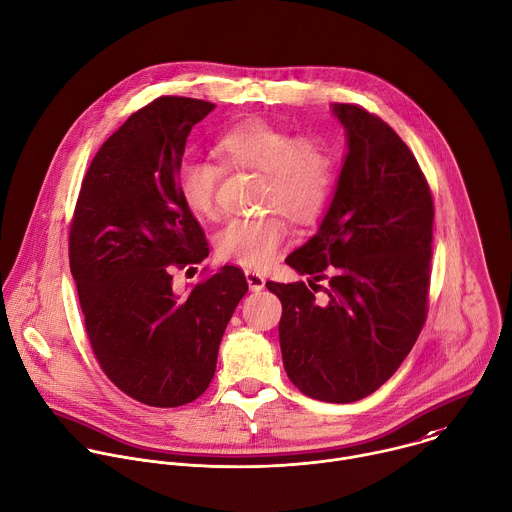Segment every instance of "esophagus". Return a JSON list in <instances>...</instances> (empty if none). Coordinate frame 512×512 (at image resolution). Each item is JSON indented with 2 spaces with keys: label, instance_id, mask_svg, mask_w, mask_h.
<instances>
[{
  "label": "esophagus",
  "instance_id": "esophagus-1",
  "mask_svg": "<svg viewBox=\"0 0 512 512\" xmlns=\"http://www.w3.org/2000/svg\"><path fill=\"white\" fill-rule=\"evenodd\" d=\"M246 280H248V286L252 292H260L266 284V278L256 270H246Z\"/></svg>",
  "mask_w": 512,
  "mask_h": 512
}]
</instances>
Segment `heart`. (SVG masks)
I'll return each instance as SVG.
<instances>
[{
  "mask_svg": "<svg viewBox=\"0 0 512 512\" xmlns=\"http://www.w3.org/2000/svg\"><path fill=\"white\" fill-rule=\"evenodd\" d=\"M214 150L228 170L262 174L260 210L306 224L324 208L332 188L334 160L320 138L296 136L264 120H248L222 134ZM222 174L220 164L184 158L174 178L182 204L200 218L214 216ZM284 238L286 226L276 214L234 218L220 230L216 248L226 260L262 268L272 262Z\"/></svg>",
  "mask_w": 512,
  "mask_h": 512,
  "instance_id": "b5f03b06",
  "label": "heart"
}]
</instances>
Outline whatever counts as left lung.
<instances>
[{"instance_id":"left-lung-1","label":"left lung","mask_w":512,"mask_h":512,"mask_svg":"<svg viewBox=\"0 0 512 512\" xmlns=\"http://www.w3.org/2000/svg\"><path fill=\"white\" fill-rule=\"evenodd\" d=\"M348 152L318 232L286 264L328 278L266 282L282 302L288 378L310 398L354 402L380 388L412 350L428 312L434 204L408 146L378 116L334 104ZM310 280V288H312Z\"/></svg>"}]
</instances>
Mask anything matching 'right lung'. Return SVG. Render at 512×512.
I'll list each match as a JSON object with an SVG mask.
<instances>
[{"label":"right lung","mask_w":512,"mask_h":512,"mask_svg":"<svg viewBox=\"0 0 512 512\" xmlns=\"http://www.w3.org/2000/svg\"><path fill=\"white\" fill-rule=\"evenodd\" d=\"M214 108L162 96L132 114L94 156L72 218L70 270L92 350L106 376L148 406H182L208 388L248 292L236 266L186 296L172 290V270L210 254L174 178L190 130Z\"/></svg>","instance_id":"1"}]
</instances>
